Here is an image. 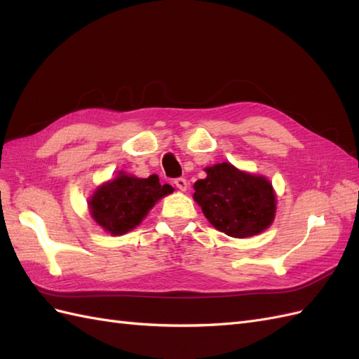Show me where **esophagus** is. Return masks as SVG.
<instances>
[{"instance_id": "esophagus-1", "label": "esophagus", "mask_w": 359, "mask_h": 359, "mask_svg": "<svg viewBox=\"0 0 359 359\" xmlns=\"http://www.w3.org/2000/svg\"><path fill=\"white\" fill-rule=\"evenodd\" d=\"M173 184H175V187H177V189H180L181 191L187 190V186H189L186 178H175V181H173Z\"/></svg>"}]
</instances>
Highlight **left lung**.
<instances>
[{"instance_id": "1", "label": "left lung", "mask_w": 359, "mask_h": 359, "mask_svg": "<svg viewBox=\"0 0 359 359\" xmlns=\"http://www.w3.org/2000/svg\"><path fill=\"white\" fill-rule=\"evenodd\" d=\"M207 178L195 182L193 198L210 224L229 237L263 232L275 217V193L263 177L240 172L229 163L207 168Z\"/></svg>"}]
</instances>
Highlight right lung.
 <instances>
[{
	"instance_id": "obj_1",
	"label": "right lung",
	"mask_w": 359,
	"mask_h": 359,
	"mask_svg": "<svg viewBox=\"0 0 359 359\" xmlns=\"http://www.w3.org/2000/svg\"><path fill=\"white\" fill-rule=\"evenodd\" d=\"M173 189L161 186L157 175L135 178L119 173V177L104 184L95 191L89 205L96 224L113 236H122L137 226L148 211Z\"/></svg>"
}]
</instances>
